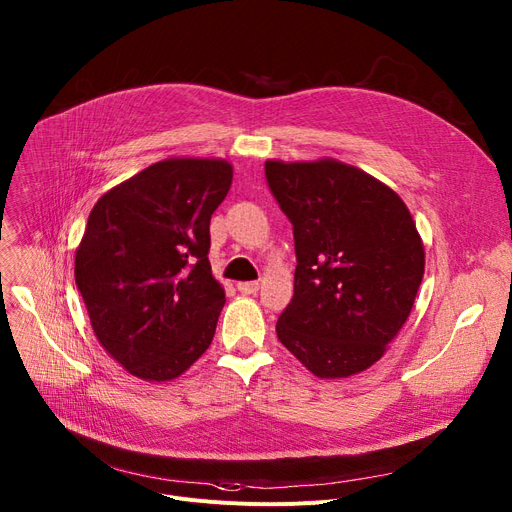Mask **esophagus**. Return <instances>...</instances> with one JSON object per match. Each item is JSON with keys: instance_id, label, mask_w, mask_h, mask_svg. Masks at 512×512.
<instances>
[{"instance_id": "obj_1", "label": "esophagus", "mask_w": 512, "mask_h": 512, "mask_svg": "<svg viewBox=\"0 0 512 512\" xmlns=\"http://www.w3.org/2000/svg\"><path fill=\"white\" fill-rule=\"evenodd\" d=\"M238 290H240L242 294H257L259 282H238Z\"/></svg>"}]
</instances>
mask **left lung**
<instances>
[{"mask_svg": "<svg viewBox=\"0 0 512 512\" xmlns=\"http://www.w3.org/2000/svg\"><path fill=\"white\" fill-rule=\"evenodd\" d=\"M265 178L297 253L278 340L317 378L371 367L407 321L423 278V242L407 205L336 159L265 161Z\"/></svg>", "mask_w": 512, "mask_h": 512, "instance_id": "obj_1", "label": "left lung"}]
</instances>
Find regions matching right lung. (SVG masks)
<instances>
[{"instance_id":"right-lung-1","label":"right lung","mask_w":512,"mask_h":512,"mask_svg":"<svg viewBox=\"0 0 512 512\" xmlns=\"http://www.w3.org/2000/svg\"><path fill=\"white\" fill-rule=\"evenodd\" d=\"M230 184L224 159L174 157L112 188L89 215L76 286L101 346L141 380L178 378L213 340L226 294L211 276L209 222Z\"/></svg>"}]
</instances>
